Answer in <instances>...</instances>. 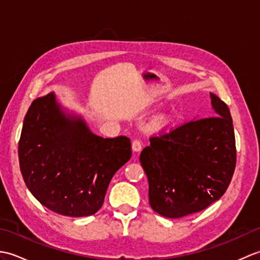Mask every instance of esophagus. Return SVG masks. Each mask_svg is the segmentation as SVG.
<instances>
[{
    "label": "esophagus",
    "instance_id": "34e87169",
    "mask_svg": "<svg viewBox=\"0 0 260 260\" xmlns=\"http://www.w3.org/2000/svg\"><path fill=\"white\" fill-rule=\"evenodd\" d=\"M132 148H133V151L135 153H139L142 151V143L139 140H135L132 143Z\"/></svg>",
    "mask_w": 260,
    "mask_h": 260
}]
</instances>
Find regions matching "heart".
Here are the masks:
<instances>
[{"label": "heart", "instance_id": "heart-1", "mask_svg": "<svg viewBox=\"0 0 260 260\" xmlns=\"http://www.w3.org/2000/svg\"><path fill=\"white\" fill-rule=\"evenodd\" d=\"M170 125V117L167 114H162L156 116L152 121V128L156 132H161L167 128Z\"/></svg>", "mask_w": 260, "mask_h": 260}]
</instances>
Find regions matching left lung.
I'll use <instances>...</instances> for the list:
<instances>
[{
  "label": "left lung",
  "mask_w": 260,
  "mask_h": 260,
  "mask_svg": "<svg viewBox=\"0 0 260 260\" xmlns=\"http://www.w3.org/2000/svg\"><path fill=\"white\" fill-rule=\"evenodd\" d=\"M214 116L193 119L168 134L153 136L140 161L148 180L154 211L182 218L219 200L236 168V140L230 110L210 92Z\"/></svg>",
  "instance_id": "left-lung-1"
}]
</instances>
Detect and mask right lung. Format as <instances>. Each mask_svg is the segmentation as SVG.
Masks as SVG:
<instances>
[{"instance_id": "1", "label": "right lung", "mask_w": 260, "mask_h": 260, "mask_svg": "<svg viewBox=\"0 0 260 260\" xmlns=\"http://www.w3.org/2000/svg\"><path fill=\"white\" fill-rule=\"evenodd\" d=\"M132 156L126 136L104 139L66 114L53 92L33 101L19 141L25 185L51 211L87 217L102 208L109 182Z\"/></svg>"}]
</instances>
